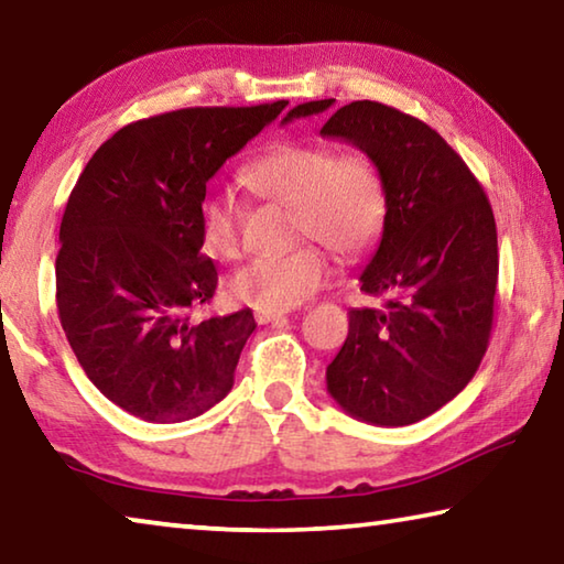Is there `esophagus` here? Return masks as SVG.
<instances>
[{"instance_id":"1","label":"esophagus","mask_w":564,"mask_h":564,"mask_svg":"<svg viewBox=\"0 0 564 564\" xmlns=\"http://www.w3.org/2000/svg\"><path fill=\"white\" fill-rule=\"evenodd\" d=\"M289 311H256V321L259 323H281Z\"/></svg>"}]
</instances>
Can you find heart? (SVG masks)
<instances>
[{
  "mask_svg": "<svg viewBox=\"0 0 564 564\" xmlns=\"http://www.w3.org/2000/svg\"><path fill=\"white\" fill-rule=\"evenodd\" d=\"M238 181L259 202L291 208L293 238L326 243L346 261L366 259L386 234L388 186L366 151L283 141L248 159ZM241 221L243 208L231 196H204L198 226L206 253L234 261L241 253ZM313 241L248 261L228 283L234 299L256 311H285L316 293L328 281L330 263Z\"/></svg>",
  "mask_w": 564,
  "mask_h": 564,
  "instance_id": "1",
  "label": "heart"
}]
</instances>
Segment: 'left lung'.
<instances>
[{
  "instance_id": "obj_1",
  "label": "left lung",
  "mask_w": 564,
  "mask_h": 564,
  "mask_svg": "<svg viewBox=\"0 0 564 564\" xmlns=\"http://www.w3.org/2000/svg\"><path fill=\"white\" fill-rule=\"evenodd\" d=\"M336 99L305 101L283 121ZM376 159L388 226L360 273L383 308H352L326 370L328 393L373 425L417 423L470 383L488 350L498 291V228L480 181L435 129L378 101H352L323 123Z\"/></svg>"
}]
</instances>
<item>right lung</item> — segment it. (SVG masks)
I'll return each instance as SVG.
<instances>
[{
	"mask_svg": "<svg viewBox=\"0 0 564 564\" xmlns=\"http://www.w3.org/2000/svg\"><path fill=\"white\" fill-rule=\"evenodd\" d=\"M289 101L191 107L127 123L84 166L64 208L56 308L84 373L149 423L224 400L253 313L194 323L218 273L202 253L206 184Z\"/></svg>",
	"mask_w": 564,
	"mask_h": 564,
	"instance_id": "obj_1",
	"label": "right lung"
}]
</instances>
